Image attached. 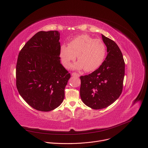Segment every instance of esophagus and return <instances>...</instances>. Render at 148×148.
<instances>
[{
    "label": "esophagus",
    "instance_id": "1",
    "mask_svg": "<svg viewBox=\"0 0 148 148\" xmlns=\"http://www.w3.org/2000/svg\"><path fill=\"white\" fill-rule=\"evenodd\" d=\"M71 75H72L73 76H75V77H79L80 76L79 74H78V73H73L71 74Z\"/></svg>",
    "mask_w": 148,
    "mask_h": 148
}]
</instances>
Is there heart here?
<instances>
[{"instance_id":"b5f03b06","label":"heart","mask_w":148,"mask_h":148,"mask_svg":"<svg viewBox=\"0 0 148 148\" xmlns=\"http://www.w3.org/2000/svg\"><path fill=\"white\" fill-rule=\"evenodd\" d=\"M106 55V47L103 41L95 39L88 34H82L71 40L69 46L63 45L60 51L62 64L65 68L70 67L72 61L77 56V61L73 69L86 72L97 70L102 64Z\"/></svg>"}]
</instances>
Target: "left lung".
Masks as SVG:
<instances>
[{"instance_id":"1","label":"left lung","mask_w":148,"mask_h":148,"mask_svg":"<svg viewBox=\"0 0 148 148\" xmlns=\"http://www.w3.org/2000/svg\"><path fill=\"white\" fill-rule=\"evenodd\" d=\"M102 38L107 48L105 60L91 74L80 77L81 98L94 110L107 108L119 97L125 75V62L119 47L103 34Z\"/></svg>"}]
</instances>
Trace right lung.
<instances>
[{"label": "right lung", "mask_w": 148, "mask_h": 148, "mask_svg": "<svg viewBox=\"0 0 148 148\" xmlns=\"http://www.w3.org/2000/svg\"><path fill=\"white\" fill-rule=\"evenodd\" d=\"M60 32L40 31L20 50L16 64V87L34 109L52 111L64 100L70 74L60 63Z\"/></svg>", "instance_id": "add662e5"}]
</instances>
